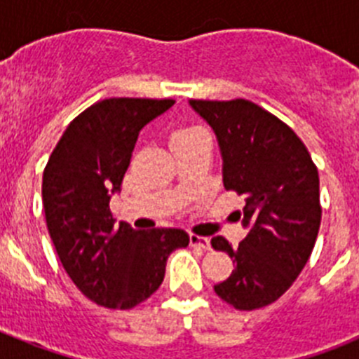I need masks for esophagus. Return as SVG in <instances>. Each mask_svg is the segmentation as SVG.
<instances>
[{"instance_id": "obj_1", "label": "esophagus", "mask_w": 359, "mask_h": 359, "mask_svg": "<svg viewBox=\"0 0 359 359\" xmlns=\"http://www.w3.org/2000/svg\"><path fill=\"white\" fill-rule=\"evenodd\" d=\"M190 244H192V246H196V248L210 250V239H208V237L196 236V233H190Z\"/></svg>"}]
</instances>
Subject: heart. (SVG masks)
<instances>
[{
  "mask_svg": "<svg viewBox=\"0 0 359 359\" xmlns=\"http://www.w3.org/2000/svg\"><path fill=\"white\" fill-rule=\"evenodd\" d=\"M194 133H203V129H199V128H183V129H177V131L172 135V138H182V136L194 135Z\"/></svg>",
  "mask_w": 359,
  "mask_h": 359,
  "instance_id": "b5f03b06",
  "label": "heart"
}]
</instances>
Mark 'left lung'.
Segmentation results:
<instances>
[{"mask_svg":"<svg viewBox=\"0 0 359 359\" xmlns=\"http://www.w3.org/2000/svg\"><path fill=\"white\" fill-rule=\"evenodd\" d=\"M217 136L223 185L244 198L237 248L224 237L212 246L226 252L236 269L214 290L239 311L269 306L291 287L315 248L322 207L318 169L290 126L261 106L236 100H190Z\"/></svg>","mask_w":359,"mask_h":359,"instance_id":"left-lung-1","label":"left lung"}]
</instances>
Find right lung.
I'll use <instances>...</instances> for the list:
<instances>
[{
	"label": "right lung",
	"mask_w": 359,
	"mask_h": 359,
	"mask_svg": "<svg viewBox=\"0 0 359 359\" xmlns=\"http://www.w3.org/2000/svg\"><path fill=\"white\" fill-rule=\"evenodd\" d=\"M172 98H106L66 128L43 172L46 226L73 284L91 302L131 309L160 287L170 253L189 246L180 228L115 224L109 199L120 192L138 135L172 107Z\"/></svg>",
	"instance_id": "obj_1"
}]
</instances>
